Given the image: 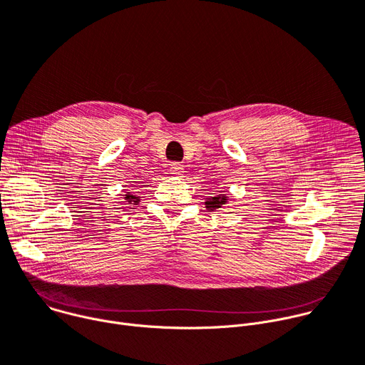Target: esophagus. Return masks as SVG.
<instances>
[{"label":"esophagus","mask_w":365,"mask_h":365,"mask_svg":"<svg viewBox=\"0 0 365 365\" xmlns=\"http://www.w3.org/2000/svg\"><path fill=\"white\" fill-rule=\"evenodd\" d=\"M185 172V166L180 163H172L170 165V175L173 176H182Z\"/></svg>","instance_id":"obj_1"}]
</instances>
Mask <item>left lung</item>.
Segmentation results:
<instances>
[{"label": "left lung", "instance_id": "1", "mask_svg": "<svg viewBox=\"0 0 365 365\" xmlns=\"http://www.w3.org/2000/svg\"><path fill=\"white\" fill-rule=\"evenodd\" d=\"M228 202V196L227 195H217V196H211L207 197V200L205 202L207 210H220V207H222L225 203Z\"/></svg>", "mask_w": 365, "mask_h": 365}]
</instances>
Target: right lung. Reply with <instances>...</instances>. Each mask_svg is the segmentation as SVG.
I'll list each match as a JSON object with an SVG mask.
<instances>
[{
	"mask_svg": "<svg viewBox=\"0 0 365 365\" xmlns=\"http://www.w3.org/2000/svg\"><path fill=\"white\" fill-rule=\"evenodd\" d=\"M124 199H125L128 203H133V205H137V203L140 202V196H137V195H134V193H131V192H127V193L124 195Z\"/></svg>",
	"mask_w": 365,
	"mask_h": 365,
	"instance_id": "1",
	"label": "right lung"
}]
</instances>
